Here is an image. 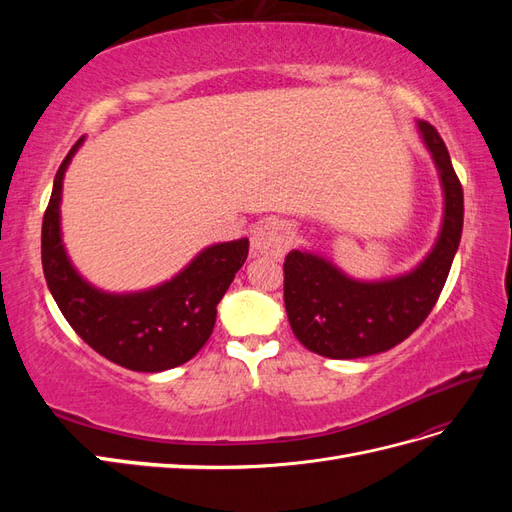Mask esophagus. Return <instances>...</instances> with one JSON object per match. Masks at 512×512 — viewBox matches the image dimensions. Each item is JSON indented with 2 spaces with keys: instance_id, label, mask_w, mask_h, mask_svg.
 <instances>
[{
  "instance_id": "34e87169",
  "label": "esophagus",
  "mask_w": 512,
  "mask_h": 512,
  "mask_svg": "<svg viewBox=\"0 0 512 512\" xmlns=\"http://www.w3.org/2000/svg\"><path fill=\"white\" fill-rule=\"evenodd\" d=\"M252 252L254 256L282 258L286 252V228L282 222L265 220L256 224L252 232Z\"/></svg>"
}]
</instances>
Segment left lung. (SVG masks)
I'll use <instances>...</instances> for the list:
<instances>
[{"label":"left lung","instance_id":"8db88e82","mask_svg":"<svg viewBox=\"0 0 512 512\" xmlns=\"http://www.w3.org/2000/svg\"><path fill=\"white\" fill-rule=\"evenodd\" d=\"M418 132L440 173L444 218L436 245L406 275L359 282L333 262L292 250L284 262V303L299 342L329 359H359L391 350L429 316L451 271L463 228V190L438 130L418 121Z\"/></svg>","mask_w":512,"mask_h":512}]
</instances>
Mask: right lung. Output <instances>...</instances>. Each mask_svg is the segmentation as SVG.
Listing matches in <instances>:
<instances>
[{"label":"right lung","instance_id":"1","mask_svg":"<svg viewBox=\"0 0 512 512\" xmlns=\"http://www.w3.org/2000/svg\"><path fill=\"white\" fill-rule=\"evenodd\" d=\"M81 143L61 162L42 220V269L53 299L76 335L108 361L151 374L188 363L211 337L218 303L243 267L250 241L215 243L151 290L108 294L87 284L68 260L59 230L61 183Z\"/></svg>","mask_w":512,"mask_h":512}]
</instances>
